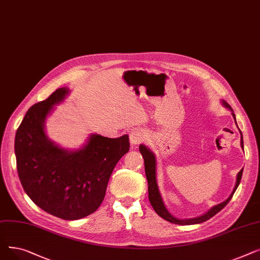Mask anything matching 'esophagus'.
<instances>
[{"mask_svg": "<svg viewBox=\"0 0 260 260\" xmlns=\"http://www.w3.org/2000/svg\"><path fill=\"white\" fill-rule=\"evenodd\" d=\"M144 133L141 129H133L129 133V141L132 146H136L138 145L139 143H141L144 140Z\"/></svg>", "mask_w": 260, "mask_h": 260, "instance_id": "esophagus-1", "label": "esophagus"}]
</instances>
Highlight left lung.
<instances>
[{
	"label": "left lung",
	"instance_id": "obj_1",
	"mask_svg": "<svg viewBox=\"0 0 260 260\" xmlns=\"http://www.w3.org/2000/svg\"><path fill=\"white\" fill-rule=\"evenodd\" d=\"M221 103L224 107L229 108L230 111L232 112V116L234 117L235 119V123H236V117L235 114L233 112V109L232 107L224 101L221 100ZM237 125V123H236ZM238 127V125H237ZM239 129V128H238ZM240 132V129H239ZM240 146L243 149V139H242V134L240 132ZM139 151L144 159V167H145V175H146V178H147V183H148V199L149 202H151L152 207L154 208L155 212L162 217L163 219H166L169 222L175 223V224H180V225H189V224H197V223H201L209 220L210 218H212L213 216H215L218 212H220L226 204L229 203V201L233 197L235 190L237 189L240 180H241V177H242V172L243 169L240 170V172L237 174L236 176V182H235V186L232 190V193L230 194V196L222 201L221 203L217 204V206L212 207L208 212H206L204 214L194 217V218H185V219H180V218H177L174 215H172L170 213V211L168 210V208L166 207L165 201H163L161 194H160V190H159V186H158V182H157V157L155 155V153L152 151L151 148L147 147L144 144H140L139 145Z\"/></svg>",
	"mask_w": 260,
	"mask_h": 260
}]
</instances>
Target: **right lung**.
<instances>
[{
	"label": "right lung",
	"instance_id": "1",
	"mask_svg": "<svg viewBox=\"0 0 260 260\" xmlns=\"http://www.w3.org/2000/svg\"><path fill=\"white\" fill-rule=\"evenodd\" d=\"M71 93L52 92L27 111L16 133L17 170L26 194L39 208L64 220L92 214L102 203L118 161L129 149L127 135L107 138L89 134L78 148H67L46 134V120L54 106Z\"/></svg>",
	"mask_w": 260,
	"mask_h": 260
}]
</instances>
